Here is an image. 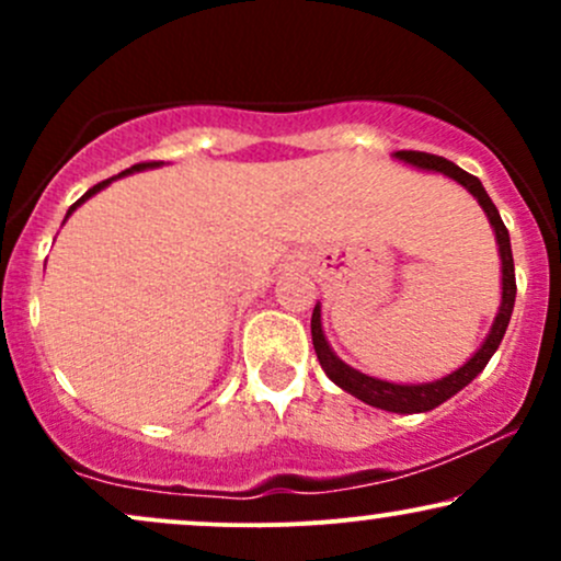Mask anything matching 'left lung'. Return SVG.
I'll return each mask as SVG.
<instances>
[{"mask_svg": "<svg viewBox=\"0 0 561 561\" xmlns=\"http://www.w3.org/2000/svg\"><path fill=\"white\" fill-rule=\"evenodd\" d=\"M396 158L403 160V163L416 165V169L446 173L448 179H454V182H459L465 190H469V195L478 197L482 210H485L488 221H491V227L495 231V242H499V253H501V308L499 313H495L491 334H488L485 343L480 345V351L474 353L465 366L450 371L448 377L435 379V382H422V385L385 382V379L362 375L358 369H353V366L340 362V358L334 356L330 343H327L324 332H321L319 302L317 308H313V317H311V337H313V351H317L321 369L327 371V377H330L337 388H343L345 392H351V396H356L358 401L375 405V409L396 411V414H422V411H430L435 409V405L446 403L448 398H454L461 388H467V385L472 382L482 369H485V364L491 362L495 347H499L501 340H504L508 319H512L514 298H517V279H514V259H512L508 231L504 227V221H501L499 208H495L493 199L488 197L485 186H482L480 179L472 176V173H467L465 169H459V165L450 163L446 158L430 156V152L401 150L396 152Z\"/></svg>", "mask_w": 561, "mask_h": 561, "instance_id": "obj_1", "label": "left lung"}]
</instances>
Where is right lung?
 <instances>
[{
    "instance_id": "obj_1",
    "label": "right lung",
    "mask_w": 561,
    "mask_h": 561,
    "mask_svg": "<svg viewBox=\"0 0 561 561\" xmlns=\"http://www.w3.org/2000/svg\"><path fill=\"white\" fill-rule=\"evenodd\" d=\"M156 165H160V163H137V165H131V169H128V171H124V173H118V176H126V173H134V171L156 169ZM111 182H113V179H105V182L94 184V186H92V190H89V192H87V195H83L81 199H76V203H73V205H70V208H68V216H70V214H73V210H76V208H79V205L83 203V199H89V197H92V195H96V192H100V190H105V186H107V184H111ZM68 216H66V218H68Z\"/></svg>"
}]
</instances>
